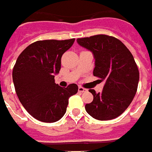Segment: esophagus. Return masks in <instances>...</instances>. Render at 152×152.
Masks as SVG:
<instances>
[{"label":"esophagus","mask_w":152,"mask_h":152,"mask_svg":"<svg viewBox=\"0 0 152 152\" xmlns=\"http://www.w3.org/2000/svg\"><path fill=\"white\" fill-rule=\"evenodd\" d=\"M87 91H88V89H86V88H83V87H78V92L83 93V92H87Z\"/></svg>","instance_id":"34e87169"}]
</instances>
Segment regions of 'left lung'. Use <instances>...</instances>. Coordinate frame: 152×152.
Masks as SVG:
<instances>
[{
  "instance_id": "1",
  "label": "left lung",
  "mask_w": 152,
  "mask_h": 152,
  "mask_svg": "<svg viewBox=\"0 0 152 152\" xmlns=\"http://www.w3.org/2000/svg\"><path fill=\"white\" fill-rule=\"evenodd\" d=\"M77 42L92 52L95 59L94 76L105 81L101 93L89 89L94 99L86 104V111L99 121L120 116L132 102L139 83L133 55L122 42L110 36L78 38Z\"/></svg>"
}]
</instances>
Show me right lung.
Here are the masks:
<instances>
[{
  "mask_svg": "<svg viewBox=\"0 0 152 152\" xmlns=\"http://www.w3.org/2000/svg\"><path fill=\"white\" fill-rule=\"evenodd\" d=\"M74 40L37 41L17 58L12 72L17 97L26 111L38 121H59L66 113L69 97L78 92L76 83L62 88L54 80L61 69V58Z\"/></svg>",
  "mask_w": 152,
  "mask_h": 152,
  "instance_id": "add662e5",
  "label": "right lung"
}]
</instances>
